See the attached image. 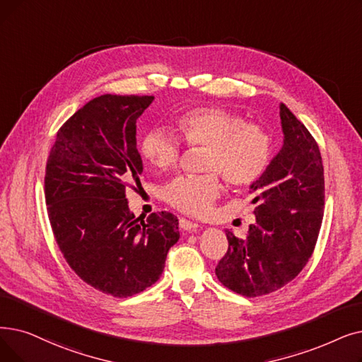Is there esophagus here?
Returning <instances> with one entry per match:
<instances>
[{
	"label": "esophagus",
	"instance_id": "1",
	"mask_svg": "<svg viewBox=\"0 0 362 362\" xmlns=\"http://www.w3.org/2000/svg\"><path fill=\"white\" fill-rule=\"evenodd\" d=\"M179 226H180V229H183V230H186V232H192V230H195L197 228H199L198 223L191 222V220H187V218H180V220H179Z\"/></svg>",
	"mask_w": 362,
	"mask_h": 362
}]
</instances>
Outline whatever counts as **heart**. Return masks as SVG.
I'll return each mask as SVG.
<instances>
[{
  "mask_svg": "<svg viewBox=\"0 0 362 362\" xmlns=\"http://www.w3.org/2000/svg\"><path fill=\"white\" fill-rule=\"evenodd\" d=\"M177 129L185 142L206 146L199 176H180L167 186L171 207L191 216L209 213L222 192L220 176L233 187L256 183L268 168L272 139L263 125L248 122L238 114L218 106H199L177 117ZM144 158L156 170L167 171L180 158V142L164 129L149 130L140 145Z\"/></svg>",
  "mask_w": 362,
  "mask_h": 362,
  "instance_id": "b5f03b06",
  "label": "heart"
}]
</instances>
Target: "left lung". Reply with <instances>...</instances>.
I'll use <instances>...</instances> for the list:
<instances>
[{"instance_id":"1","label":"left lung","mask_w":362,"mask_h":362,"mask_svg":"<svg viewBox=\"0 0 362 362\" xmlns=\"http://www.w3.org/2000/svg\"><path fill=\"white\" fill-rule=\"evenodd\" d=\"M284 145L250 186L256 223L245 238L230 230L216 275L229 290L259 297L284 287L310 259L324 216V167L315 139L279 103Z\"/></svg>"}]
</instances>
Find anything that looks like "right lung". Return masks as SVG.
<instances>
[{
    "mask_svg": "<svg viewBox=\"0 0 362 362\" xmlns=\"http://www.w3.org/2000/svg\"><path fill=\"white\" fill-rule=\"evenodd\" d=\"M153 96L103 94L60 127L45 165V204L71 269L93 288L129 297L160 279L179 220L168 211L134 217L125 198L144 164L136 121Z\"/></svg>",
    "mask_w": 362,
    "mask_h": 362,
    "instance_id": "1",
    "label": "right lung"
}]
</instances>
